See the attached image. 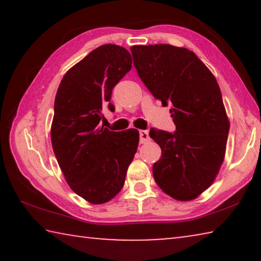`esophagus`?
Returning <instances> with one entry per match:
<instances>
[{
	"mask_svg": "<svg viewBox=\"0 0 261 261\" xmlns=\"http://www.w3.org/2000/svg\"><path fill=\"white\" fill-rule=\"evenodd\" d=\"M139 138H140V143L141 144H145L147 143V141H149V135H148V131L146 130H140L139 131Z\"/></svg>",
	"mask_w": 261,
	"mask_h": 261,
	"instance_id": "esophagus-1",
	"label": "esophagus"
}]
</instances>
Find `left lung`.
I'll list each match as a JSON object with an SVG mask.
<instances>
[{
  "instance_id": "8db88e82",
  "label": "left lung",
  "mask_w": 261,
  "mask_h": 261,
  "mask_svg": "<svg viewBox=\"0 0 261 261\" xmlns=\"http://www.w3.org/2000/svg\"><path fill=\"white\" fill-rule=\"evenodd\" d=\"M134 65L153 96L171 105L174 134L152 127L162 155L153 176L163 192L188 201L208 189L222 165L229 120L214 74L187 48L132 46Z\"/></svg>"
}]
</instances>
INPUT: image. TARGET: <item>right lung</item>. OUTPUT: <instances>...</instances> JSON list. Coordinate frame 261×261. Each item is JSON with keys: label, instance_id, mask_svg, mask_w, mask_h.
<instances>
[{"label": "right lung", "instance_id": "add662e5", "mask_svg": "<svg viewBox=\"0 0 261 261\" xmlns=\"http://www.w3.org/2000/svg\"><path fill=\"white\" fill-rule=\"evenodd\" d=\"M131 63L125 48L100 46L68 70L55 96L53 149L69 187L91 204H105L121 191L138 147V130L99 126L102 107L114 112L112 91Z\"/></svg>", "mask_w": 261, "mask_h": 261}]
</instances>
